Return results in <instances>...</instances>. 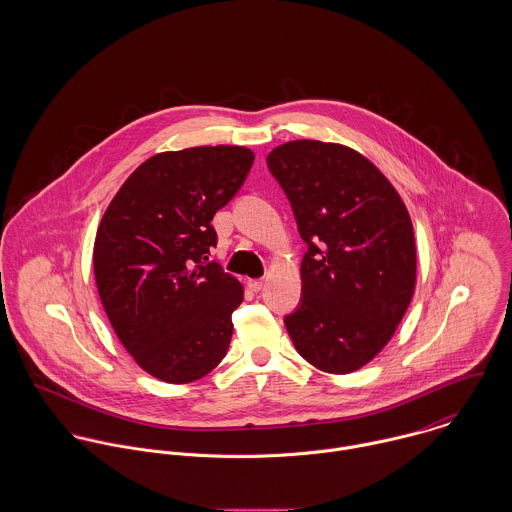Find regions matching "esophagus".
Masks as SVG:
<instances>
[{"mask_svg": "<svg viewBox=\"0 0 512 512\" xmlns=\"http://www.w3.org/2000/svg\"><path fill=\"white\" fill-rule=\"evenodd\" d=\"M248 288L252 292H260L264 288V280H248Z\"/></svg>", "mask_w": 512, "mask_h": 512, "instance_id": "1", "label": "esophagus"}]
</instances>
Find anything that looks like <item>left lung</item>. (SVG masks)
<instances>
[{"label": "left lung", "mask_w": 512, "mask_h": 512, "mask_svg": "<svg viewBox=\"0 0 512 512\" xmlns=\"http://www.w3.org/2000/svg\"><path fill=\"white\" fill-rule=\"evenodd\" d=\"M284 189L307 252L301 299L284 317L297 353L347 374L394 335L416 288L410 215L390 181L359 151L317 140L266 157Z\"/></svg>", "instance_id": "obj_1"}]
</instances>
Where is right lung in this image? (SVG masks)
I'll return each instance as SVG.
<instances>
[{"mask_svg":"<svg viewBox=\"0 0 512 512\" xmlns=\"http://www.w3.org/2000/svg\"><path fill=\"white\" fill-rule=\"evenodd\" d=\"M254 153L240 146L163 151L108 205L94 242L104 311L151 376L185 384L224 359L242 286L209 260L211 220L242 187Z\"/></svg>","mask_w":512,"mask_h":512,"instance_id":"add662e5","label":"right lung"}]
</instances>
